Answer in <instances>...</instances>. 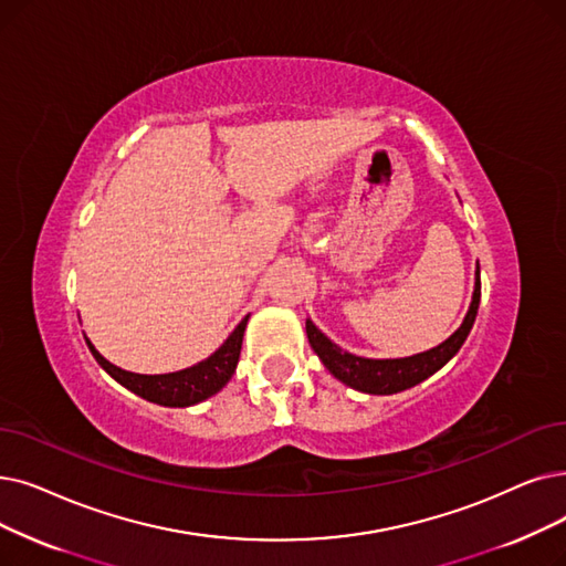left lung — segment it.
I'll list each match as a JSON object with an SVG mask.
<instances>
[{
  "label": "left lung",
  "instance_id": "obj_1",
  "mask_svg": "<svg viewBox=\"0 0 566 566\" xmlns=\"http://www.w3.org/2000/svg\"><path fill=\"white\" fill-rule=\"evenodd\" d=\"M479 303H481V268L476 263L472 303L462 318L460 328L449 339L437 344V347L421 352V354L407 356V358L356 356L347 349L337 347V344L328 335H324L312 324V318H307L305 322V331H307V339L312 344L314 354L322 358L326 370L335 379H339L342 384H347L360 392H370V396H392V392H400V390H407L416 384L426 381L460 352L467 335H470V331L474 326Z\"/></svg>",
  "mask_w": 566,
  "mask_h": 566
}]
</instances>
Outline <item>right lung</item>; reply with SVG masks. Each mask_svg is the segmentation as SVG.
<instances>
[{"label":"right lung","instance_id":"obj_1","mask_svg":"<svg viewBox=\"0 0 566 566\" xmlns=\"http://www.w3.org/2000/svg\"><path fill=\"white\" fill-rule=\"evenodd\" d=\"M248 322H250V314L233 328V333L224 339L222 347H219L214 354H210L206 360L168 375L127 373L122 370V367L113 365L111 360H106L99 352L94 349V344L87 337L85 342L96 363H99L117 384L129 388L143 400L161 405V407H191L208 400L231 381L240 358L242 335H244V328H248Z\"/></svg>","mask_w":566,"mask_h":566}]
</instances>
